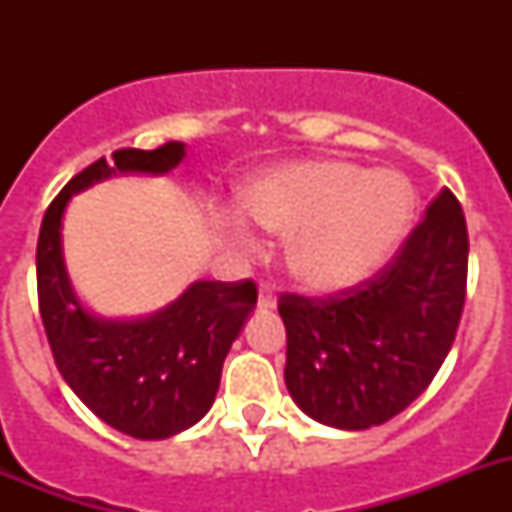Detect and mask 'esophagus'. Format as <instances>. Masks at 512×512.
I'll use <instances>...</instances> for the list:
<instances>
[{
    "label": "esophagus",
    "mask_w": 512,
    "mask_h": 512,
    "mask_svg": "<svg viewBox=\"0 0 512 512\" xmlns=\"http://www.w3.org/2000/svg\"><path fill=\"white\" fill-rule=\"evenodd\" d=\"M259 307L261 310H274V307H277V297H274V292H271L269 287H261V292H259Z\"/></svg>",
    "instance_id": "34e87169"
}]
</instances>
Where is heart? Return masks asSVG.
<instances>
[{"mask_svg":"<svg viewBox=\"0 0 512 512\" xmlns=\"http://www.w3.org/2000/svg\"><path fill=\"white\" fill-rule=\"evenodd\" d=\"M415 205L402 174L338 158L277 166L243 192V207L261 228L289 235V271L312 292H343L377 274L405 241ZM223 230L246 256L261 251L243 212H228Z\"/></svg>","mask_w":512,"mask_h":512,"instance_id":"heart-1","label":"heart"}]
</instances>
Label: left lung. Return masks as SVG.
Here are the masks:
<instances>
[{"label":"left lung","mask_w":512,"mask_h":512,"mask_svg":"<svg viewBox=\"0 0 512 512\" xmlns=\"http://www.w3.org/2000/svg\"><path fill=\"white\" fill-rule=\"evenodd\" d=\"M467 220L441 189L377 277L328 300L282 295L284 382L297 408L341 431L382 425L433 382L467 295Z\"/></svg>","instance_id":"1"}]
</instances>
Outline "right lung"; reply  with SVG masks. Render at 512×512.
<instances>
[{
	"label": "right lung",
	"mask_w": 512,
	"mask_h": 512,
	"mask_svg": "<svg viewBox=\"0 0 512 512\" xmlns=\"http://www.w3.org/2000/svg\"><path fill=\"white\" fill-rule=\"evenodd\" d=\"M184 143L122 148L76 174L45 210L38 238V300L58 372L84 405L125 436L158 441L200 423L215 402L223 361L256 307V284L192 282L143 318H102L76 295L61 225L71 197L115 174L164 176Z\"/></svg>",
	"instance_id": "right-lung-1"
}]
</instances>
